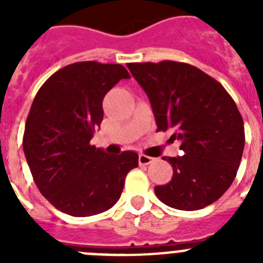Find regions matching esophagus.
Returning <instances> with one entry per match:
<instances>
[{
    "label": "esophagus",
    "instance_id": "obj_1",
    "mask_svg": "<svg viewBox=\"0 0 263 263\" xmlns=\"http://www.w3.org/2000/svg\"><path fill=\"white\" fill-rule=\"evenodd\" d=\"M154 160V158L148 157V155H145V154H139L138 157V162L141 166H147V164H150Z\"/></svg>",
    "mask_w": 263,
    "mask_h": 263
}]
</instances>
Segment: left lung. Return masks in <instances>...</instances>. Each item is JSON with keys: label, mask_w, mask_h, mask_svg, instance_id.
<instances>
[{"label": "left lung", "mask_w": 263, "mask_h": 263, "mask_svg": "<svg viewBox=\"0 0 263 263\" xmlns=\"http://www.w3.org/2000/svg\"><path fill=\"white\" fill-rule=\"evenodd\" d=\"M127 68L150 100L158 132H171L170 139H179L184 152L163 157L174 175L155 185L157 197L182 211L215 203L233 183L245 146L243 121L231 95L187 63H129Z\"/></svg>", "instance_id": "left-lung-1"}]
</instances>
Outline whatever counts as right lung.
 Here are the masks:
<instances>
[{
	"label": "right lung",
	"instance_id": "1",
	"mask_svg": "<svg viewBox=\"0 0 263 263\" xmlns=\"http://www.w3.org/2000/svg\"><path fill=\"white\" fill-rule=\"evenodd\" d=\"M121 64L78 62L39 88L27 116L23 152L41 194L63 213L87 217L118 201L138 154H106L90 145L104 118L103 100L121 79Z\"/></svg>",
	"mask_w": 263,
	"mask_h": 263
}]
</instances>
